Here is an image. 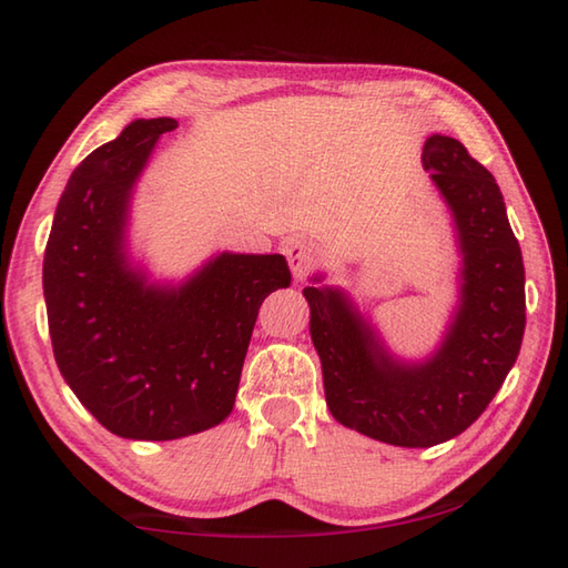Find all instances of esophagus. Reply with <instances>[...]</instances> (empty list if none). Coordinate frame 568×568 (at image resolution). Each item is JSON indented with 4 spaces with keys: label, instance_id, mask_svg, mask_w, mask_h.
I'll use <instances>...</instances> for the list:
<instances>
[{
    "label": "esophagus",
    "instance_id": "obj_1",
    "mask_svg": "<svg viewBox=\"0 0 568 568\" xmlns=\"http://www.w3.org/2000/svg\"><path fill=\"white\" fill-rule=\"evenodd\" d=\"M283 253H285L287 263H291V271H293L295 281H303V277L312 268H315V265L322 258V251H320L315 241L303 239V236H295V239L287 241V244H283Z\"/></svg>",
    "mask_w": 568,
    "mask_h": 568
}]
</instances>
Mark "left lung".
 <instances>
[{"mask_svg":"<svg viewBox=\"0 0 568 568\" xmlns=\"http://www.w3.org/2000/svg\"><path fill=\"white\" fill-rule=\"evenodd\" d=\"M422 168L452 212L462 253L458 303L439 346L422 361L397 358L352 295L317 285L322 273L303 291L334 419L409 449L474 425L515 366L525 334L523 251L496 178L462 141L442 134L425 141Z\"/></svg>","mask_w":568,"mask_h":568,"instance_id":"obj_1","label":"left lung"}]
</instances>
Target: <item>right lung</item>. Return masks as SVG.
Wrapping results in <instances>:
<instances>
[{
    "instance_id": "add662e5",
    "label": "right lung",
    "mask_w": 568,
    "mask_h": 568,
    "mask_svg": "<svg viewBox=\"0 0 568 568\" xmlns=\"http://www.w3.org/2000/svg\"><path fill=\"white\" fill-rule=\"evenodd\" d=\"M175 119H136L72 171L43 256L55 364L116 437L168 442L234 409L258 307L291 285L281 253L222 251L180 283L131 261V197Z\"/></svg>"
}]
</instances>
